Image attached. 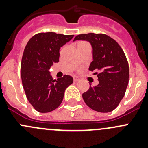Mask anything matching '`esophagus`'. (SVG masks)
<instances>
[{
  "label": "esophagus",
  "instance_id": "34e87169",
  "mask_svg": "<svg viewBox=\"0 0 148 148\" xmlns=\"http://www.w3.org/2000/svg\"><path fill=\"white\" fill-rule=\"evenodd\" d=\"M73 79H74V82H79V78L78 77H73Z\"/></svg>",
  "mask_w": 148,
  "mask_h": 148
}]
</instances>
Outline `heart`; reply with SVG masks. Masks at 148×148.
I'll return each mask as SVG.
<instances>
[{"label": "heart", "instance_id": "1", "mask_svg": "<svg viewBox=\"0 0 148 148\" xmlns=\"http://www.w3.org/2000/svg\"><path fill=\"white\" fill-rule=\"evenodd\" d=\"M79 43H81V42H79Z\"/></svg>", "mask_w": 148, "mask_h": 148}]
</instances>
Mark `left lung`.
<instances>
[{"instance_id": "1", "label": "left lung", "mask_w": 148, "mask_h": 148, "mask_svg": "<svg viewBox=\"0 0 148 148\" xmlns=\"http://www.w3.org/2000/svg\"><path fill=\"white\" fill-rule=\"evenodd\" d=\"M76 40H86L93 48V59L89 70L97 71L99 84L89 86L82 95L86 105L99 112L113 111L125 96L129 82L127 59L118 43L104 34H83Z\"/></svg>"}]
</instances>
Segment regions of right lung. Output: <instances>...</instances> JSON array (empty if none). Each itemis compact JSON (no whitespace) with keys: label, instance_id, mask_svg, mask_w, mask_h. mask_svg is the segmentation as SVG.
<instances>
[{"label":"right lung","instance_id":"obj_1","mask_svg":"<svg viewBox=\"0 0 148 148\" xmlns=\"http://www.w3.org/2000/svg\"><path fill=\"white\" fill-rule=\"evenodd\" d=\"M74 35L54 32L38 33L30 38L24 49L21 64L23 87L28 102L38 112H50L61 104L73 78L64 75L53 79L49 69L59 61V49Z\"/></svg>","mask_w":148,"mask_h":148}]
</instances>
